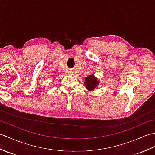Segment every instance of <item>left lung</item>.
I'll return each instance as SVG.
<instances>
[{
  "label": "left lung",
  "mask_w": 155,
  "mask_h": 155,
  "mask_svg": "<svg viewBox=\"0 0 155 155\" xmlns=\"http://www.w3.org/2000/svg\"><path fill=\"white\" fill-rule=\"evenodd\" d=\"M84 86L86 87L87 90L90 91H93L97 88L100 83L99 80H98V78L94 74L89 75L88 77L84 78Z\"/></svg>",
  "instance_id": "1"
}]
</instances>
